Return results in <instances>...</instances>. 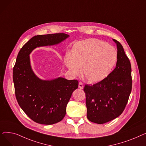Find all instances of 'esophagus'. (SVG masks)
I'll return each instance as SVG.
<instances>
[{
    "mask_svg": "<svg viewBox=\"0 0 146 146\" xmlns=\"http://www.w3.org/2000/svg\"><path fill=\"white\" fill-rule=\"evenodd\" d=\"M83 87H84V86H83V83L81 82H80L79 83V88L80 89H83Z\"/></svg>",
    "mask_w": 146,
    "mask_h": 146,
    "instance_id": "34e87169",
    "label": "esophagus"
}]
</instances>
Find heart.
Listing matches in <instances>:
<instances>
[{
	"instance_id": "b5f03b06",
	"label": "heart",
	"mask_w": 146,
	"mask_h": 146,
	"mask_svg": "<svg viewBox=\"0 0 146 146\" xmlns=\"http://www.w3.org/2000/svg\"><path fill=\"white\" fill-rule=\"evenodd\" d=\"M116 61L115 49L95 38L75 43L64 58L66 66L73 76L79 75L83 66L84 76L92 83L106 78Z\"/></svg>"
}]
</instances>
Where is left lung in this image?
Here are the masks:
<instances>
[{
	"instance_id": "left-lung-1",
	"label": "left lung",
	"mask_w": 146,
	"mask_h": 146,
	"mask_svg": "<svg viewBox=\"0 0 146 146\" xmlns=\"http://www.w3.org/2000/svg\"><path fill=\"white\" fill-rule=\"evenodd\" d=\"M117 46L116 67L102 80L92 85L86 84L87 118L94 123L102 124L117 118L124 111L132 89L131 66L123 47L113 40Z\"/></svg>"
}]
</instances>
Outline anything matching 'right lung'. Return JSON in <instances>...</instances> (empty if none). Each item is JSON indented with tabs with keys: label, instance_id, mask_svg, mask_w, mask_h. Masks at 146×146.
<instances>
[{
	"label": "right lung",
	"instance_id": "right-lung-1",
	"mask_svg": "<svg viewBox=\"0 0 146 146\" xmlns=\"http://www.w3.org/2000/svg\"><path fill=\"white\" fill-rule=\"evenodd\" d=\"M68 36L64 33L34 36L18 54L13 69L15 96L22 110L36 123L51 125L62 120L79 82L62 78L51 80L40 79L31 67L29 55L36 47L57 44Z\"/></svg>",
	"mask_w": 146,
	"mask_h": 146
}]
</instances>
